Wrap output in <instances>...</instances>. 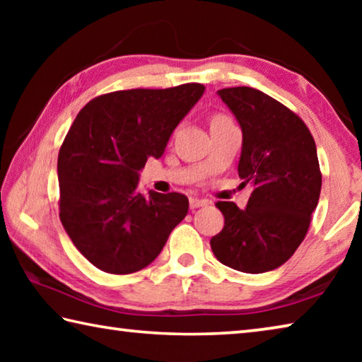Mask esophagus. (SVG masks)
Here are the masks:
<instances>
[{"label":"esophagus","mask_w":362,"mask_h":362,"mask_svg":"<svg viewBox=\"0 0 362 362\" xmlns=\"http://www.w3.org/2000/svg\"><path fill=\"white\" fill-rule=\"evenodd\" d=\"M209 204L207 199H201V198H189V209H198V207H203Z\"/></svg>","instance_id":"obj_1"}]
</instances>
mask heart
Returning a JSON list of instances; mask_svg holds the SVG:
<instances>
[{"mask_svg":"<svg viewBox=\"0 0 362 362\" xmlns=\"http://www.w3.org/2000/svg\"><path fill=\"white\" fill-rule=\"evenodd\" d=\"M231 119L228 118V116L223 115V113H216L211 116V126L212 124H220V122H230Z\"/></svg>","mask_w":362,"mask_h":362,"instance_id":"obj_1","label":"heart"}]
</instances>
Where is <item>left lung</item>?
<instances>
[{"instance_id":"8db88e82","label":"left lung","mask_w":362,"mask_h":362,"mask_svg":"<svg viewBox=\"0 0 362 362\" xmlns=\"http://www.w3.org/2000/svg\"><path fill=\"white\" fill-rule=\"evenodd\" d=\"M243 129L238 174L252 187L246 209L216 204L225 217L211 240L217 260L243 273H265L291 259L305 240L320 201L316 144L298 115L246 86L218 90Z\"/></svg>"}]
</instances>
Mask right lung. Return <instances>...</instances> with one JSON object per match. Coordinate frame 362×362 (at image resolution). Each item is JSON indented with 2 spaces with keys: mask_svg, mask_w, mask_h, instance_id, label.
I'll return each mask as SVG.
<instances>
[{
  "mask_svg": "<svg viewBox=\"0 0 362 362\" xmlns=\"http://www.w3.org/2000/svg\"><path fill=\"white\" fill-rule=\"evenodd\" d=\"M199 83L127 89L86 103L59 151V217L94 267L131 274L148 267L185 218L182 193L142 194L139 170L204 93Z\"/></svg>",
  "mask_w": 362,
  "mask_h": 362,
  "instance_id": "add662e5",
  "label": "right lung"
}]
</instances>
